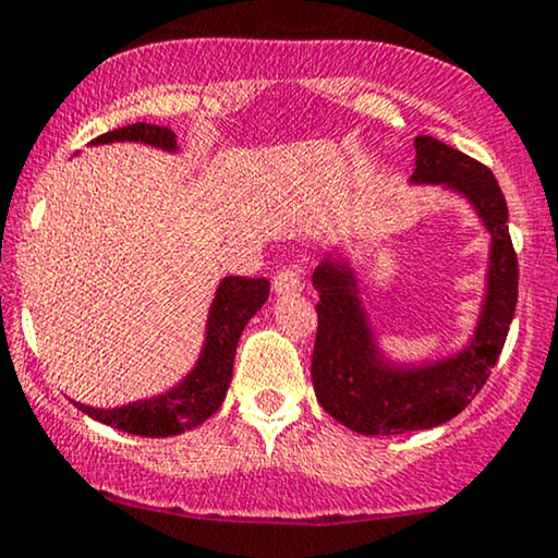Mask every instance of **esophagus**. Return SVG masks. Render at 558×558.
<instances>
[{
    "instance_id": "esophagus-1",
    "label": "esophagus",
    "mask_w": 558,
    "mask_h": 558,
    "mask_svg": "<svg viewBox=\"0 0 558 558\" xmlns=\"http://www.w3.org/2000/svg\"><path fill=\"white\" fill-rule=\"evenodd\" d=\"M272 288L278 293H296L301 291V270L299 265H283L272 278Z\"/></svg>"
}]
</instances>
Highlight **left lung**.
I'll use <instances>...</instances> for the list:
<instances>
[{
    "label": "left lung",
    "mask_w": 558,
    "mask_h": 558,
    "mask_svg": "<svg viewBox=\"0 0 558 558\" xmlns=\"http://www.w3.org/2000/svg\"><path fill=\"white\" fill-rule=\"evenodd\" d=\"M415 153L413 181L460 190L492 231L488 296L478 332L465 353L436 366L389 372L374 353L351 275L332 262H322L312 278L319 291L314 392L335 421L366 436L421 432L468 408L499 361L517 306L520 267L509 236L507 199L492 169L426 134L415 137Z\"/></svg>",
    "instance_id": "left-lung-1"
}]
</instances>
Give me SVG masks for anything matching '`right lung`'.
<instances>
[{
    "mask_svg": "<svg viewBox=\"0 0 558 558\" xmlns=\"http://www.w3.org/2000/svg\"><path fill=\"white\" fill-rule=\"evenodd\" d=\"M113 140H137V143L158 145L166 150L177 147L169 126L145 122L119 126V130L100 134L93 143H113ZM267 296H270V280L267 278L231 275L220 283L210 308V319H207V343L203 355H199V364L173 392L113 408V411H100V408L80 405V402L75 405L100 424L137 436H173L199 426L223 402L241 330L265 304Z\"/></svg>",
    "mask_w": 558,
    "mask_h": 558,
    "instance_id": "right-lung-1",
    "label": "right lung"
}]
</instances>
